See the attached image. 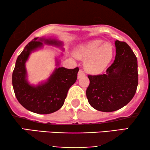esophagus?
Returning <instances> with one entry per match:
<instances>
[{
  "instance_id": "obj_1",
  "label": "esophagus",
  "mask_w": 150,
  "mask_h": 150,
  "mask_svg": "<svg viewBox=\"0 0 150 150\" xmlns=\"http://www.w3.org/2000/svg\"><path fill=\"white\" fill-rule=\"evenodd\" d=\"M85 75V72H84L83 70H82V69H80L79 73H78V79H81V77L84 76Z\"/></svg>"
}]
</instances>
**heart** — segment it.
Here are the masks:
<instances>
[{"instance_id": "obj_1", "label": "heart", "mask_w": 150, "mask_h": 150, "mask_svg": "<svg viewBox=\"0 0 150 150\" xmlns=\"http://www.w3.org/2000/svg\"><path fill=\"white\" fill-rule=\"evenodd\" d=\"M75 55L79 59H85V68L88 72H102L111 61L113 49L109 43L101 40H94L81 45L75 51Z\"/></svg>"}]
</instances>
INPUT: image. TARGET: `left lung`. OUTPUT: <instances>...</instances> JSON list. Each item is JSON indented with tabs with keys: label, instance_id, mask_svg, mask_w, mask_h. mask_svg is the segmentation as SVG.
Here are the masks:
<instances>
[{
	"label": "left lung",
	"instance_id": "left-lung-1",
	"mask_svg": "<svg viewBox=\"0 0 150 150\" xmlns=\"http://www.w3.org/2000/svg\"><path fill=\"white\" fill-rule=\"evenodd\" d=\"M113 63L104 74L88 75L86 95L90 105L102 112L120 109L134 97L138 86L137 59L125 42L116 40Z\"/></svg>",
	"mask_w": 150,
	"mask_h": 150
}]
</instances>
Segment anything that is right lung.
Segmentation results:
<instances>
[{"label":"right lung","mask_w":150,"mask_h":150,"mask_svg":"<svg viewBox=\"0 0 150 150\" xmlns=\"http://www.w3.org/2000/svg\"><path fill=\"white\" fill-rule=\"evenodd\" d=\"M43 41L47 44L61 45V42L56 40L34 38L16 60L12 74V85L16 98L26 109L38 114H50L62 107L67 91L76 81L79 68L58 67L46 83L36 87L29 85L26 80L25 63L32 51L43 46Z\"/></svg>","instance_id":"1"}]
</instances>
